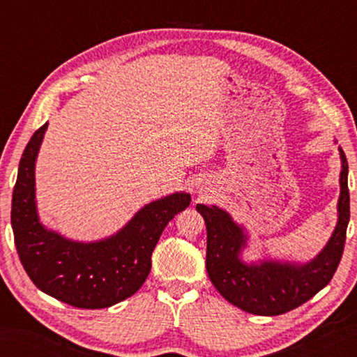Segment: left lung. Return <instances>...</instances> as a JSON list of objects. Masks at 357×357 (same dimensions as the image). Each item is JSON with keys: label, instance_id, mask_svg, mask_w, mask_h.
Instances as JSON below:
<instances>
[{"label": "left lung", "instance_id": "obj_1", "mask_svg": "<svg viewBox=\"0 0 357 357\" xmlns=\"http://www.w3.org/2000/svg\"><path fill=\"white\" fill-rule=\"evenodd\" d=\"M337 150L340 158L337 222L327 244L310 261L270 256L245 261L244 252L250 248L245 227L221 207L196 206L207 227L208 278L230 304L252 314L278 316L302 305L330 282L344 253L350 221L348 162L344 150L340 147Z\"/></svg>", "mask_w": 357, "mask_h": 357}]
</instances>
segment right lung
<instances>
[{
	"label": "right lung",
	"instance_id": "add662e5",
	"mask_svg": "<svg viewBox=\"0 0 357 357\" xmlns=\"http://www.w3.org/2000/svg\"><path fill=\"white\" fill-rule=\"evenodd\" d=\"M49 123L33 133L21 156L12 196V229L20 261L45 294L78 308H107L139 290L151 268V253L169 221L190 206L174 192L151 201L126 225L102 239L73 241L47 229L38 213L35 169Z\"/></svg>",
	"mask_w": 357,
	"mask_h": 357
}]
</instances>
